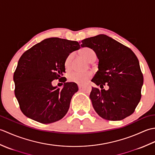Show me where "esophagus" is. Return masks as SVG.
I'll list each match as a JSON object with an SVG mask.
<instances>
[{"mask_svg": "<svg viewBox=\"0 0 155 155\" xmlns=\"http://www.w3.org/2000/svg\"><path fill=\"white\" fill-rule=\"evenodd\" d=\"M78 88H79V89H81V88H83V85L81 84H78Z\"/></svg>", "mask_w": 155, "mask_h": 155, "instance_id": "obj_1", "label": "esophagus"}]
</instances>
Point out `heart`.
<instances>
[{"label":"heart","mask_w":155,"mask_h":155,"mask_svg":"<svg viewBox=\"0 0 155 155\" xmlns=\"http://www.w3.org/2000/svg\"><path fill=\"white\" fill-rule=\"evenodd\" d=\"M80 54L88 62H93L96 61L97 54L91 48H82L79 52ZM73 58V54H70L67 56L64 61V68L66 71L71 70L72 67V61ZM92 72L90 71L84 72H72L68 74V80L72 83L77 84H83L86 83L87 81L91 78Z\"/></svg>","instance_id":"b5f03b06"}]
</instances>
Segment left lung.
Here are the masks:
<instances>
[{"instance_id": "left-lung-1", "label": "left lung", "mask_w": 155, "mask_h": 155, "mask_svg": "<svg viewBox=\"0 0 155 155\" xmlns=\"http://www.w3.org/2000/svg\"><path fill=\"white\" fill-rule=\"evenodd\" d=\"M82 47L90 48L98 58V71L92 82L90 98L95 111L104 119L120 120L134 112L141 98L143 75L130 48L105 35L85 38ZM107 85L109 89H103Z\"/></svg>"}]
</instances>
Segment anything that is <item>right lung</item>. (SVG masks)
Wrapping results in <instances>:
<instances>
[{"mask_svg":"<svg viewBox=\"0 0 155 155\" xmlns=\"http://www.w3.org/2000/svg\"><path fill=\"white\" fill-rule=\"evenodd\" d=\"M81 48L77 41L49 38L29 48L20 58L14 72L15 94L22 113L38 123L49 124L67 113L77 84L63 77L67 56ZM61 79L62 90L51 81Z\"/></svg>","mask_w":155,"mask_h":155,"instance_id":"add662e5","label":"right lung"}]
</instances>
